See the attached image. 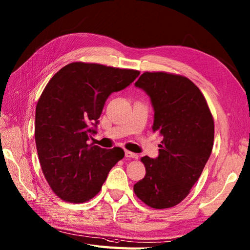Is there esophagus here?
Segmentation results:
<instances>
[{"mask_svg":"<svg viewBox=\"0 0 250 250\" xmlns=\"http://www.w3.org/2000/svg\"><path fill=\"white\" fill-rule=\"evenodd\" d=\"M125 157L128 158V159H138L139 158V156L137 154L131 153V151H129V150L125 151Z\"/></svg>","mask_w":250,"mask_h":250,"instance_id":"1","label":"esophagus"}]
</instances>
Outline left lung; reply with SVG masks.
Listing matches in <instances>:
<instances>
[{
    "label": "left lung",
    "instance_id": "1",
    "mask_svg": "<svg viewBox=\"0 0 250 250\" xmlns=\"http://www.w3.org/2000/svg\"><path fill=\"white\" fill-rule=\"evenodd\" d=\"M135 84L150 97L153 130L162 141L156 159L141 158L146 174L133 191L151 208H172L203 173L214 141V121L202 91L185 76L144 72Z\"/></svg>",
    "mask_w": 250,
    "mask_h": 250
}]
</instances>
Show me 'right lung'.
I'll return each instance as SVG.
<instances>
[{"label":"right lung","instance_id":"obj_1","mask_svg":"<svg viewBox=\"0 0 250 250\" xmlns=\"http://www.w3.org/2000/svg\"><path fill=\"white\" fill-rule=\"evenodd\" d=\"M140 72L100 63L64 65L47 83L36 106L35 140L42 173L64 202L86 203L101 191L124 150L88 144L105 102Z\"/></svg>","mask_w":250,"mask_h":250}]
</instances>
